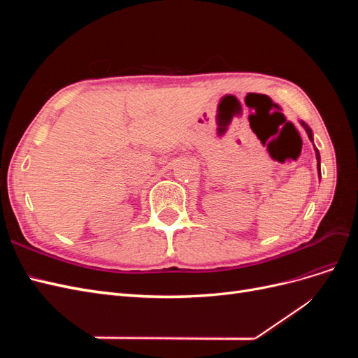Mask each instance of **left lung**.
Listing matches in <instances>:
<instances>
[{"mask_svg":"<svg viewBox=\"0 0 358 358\" xmlns=\"http://www.w3.org/2000/svg\"><path fill=\"white\" fill-rule=\"evenodd\" d=\"M300 125H301L303 128H305V131H306V134H308L309 140H310V142L313 143V133H312L310 127H309L306 122H303V121H300ZM313 149H315V157H317V170H318V178L321 179V157H320V152H318V149L315 148V145H313Z\"/></svg>","mask_w":358,"mask_h":358,"instance_id":"left-lung-1","label":"left lung"}]
</instances>
